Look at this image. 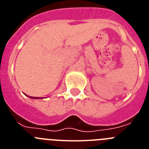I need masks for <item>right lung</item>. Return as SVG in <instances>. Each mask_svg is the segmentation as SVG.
Masks as SVG:
<instances>
[{
	"mask_svg": "<svg viewBox=\"0 0 149 149\" xmlns=\"http://www.w3.org/2000/svg\"><path fill=\"white\" fill-rule=\"evenodd\" d=\"M30 97V96H29ZM30 98H36V97H30Z\"/></svg>",
	"mask_w": 149,
	"mask_h": 149,
	"instance_id": "add662e5",
	"label": "right lung"
}]
</instances>
